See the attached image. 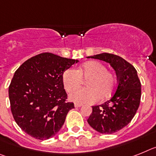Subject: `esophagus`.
<instances>
[{
    "label": "esophagus",
    "instance_id": "34e87169",
    "mask_svg": "<svg viewBox=\"0 0 156 156\" xmlns=\"http://www.w3.org/2000/svg\"><path fill=\"white\" fill-rule=\"evenodd\" d=\"M82 104H74V107L75 108H80V107H82Z\"/></svg>",
    "mask_w": 156,
    "mask_h": 156
}]
</instances>
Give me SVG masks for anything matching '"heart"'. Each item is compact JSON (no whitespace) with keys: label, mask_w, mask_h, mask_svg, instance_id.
<instances>
[{"label":"heart","mask_w":156,"mask_h":156,"mask_svg":"<svg viewBox=\"0 0 156 156\" xmlns=\"http://www.w3.org/2000/svg\"><path fill=\"white\" fill-rule=\"evenodd\" d=\"M88 79L87 87L75 90L81 85L83 79ZM63 83L70 94V99L77 104H94L101 98L110 97L115 90L116 76L108 70L105 64L98 61H89L75 70L68 68L63 74Z\"/></svg>","instance_id":"heart-1"}]
</instances>
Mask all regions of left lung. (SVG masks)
Returning <instances> with one entry per match:
<instances>
[{"mask_svg":"<svg viewBox=\"0 0 156 156\" xmlns=\"http://www.w3.org/2000/svg\"><path fill=\"white\" fill-rule=\"evenodd\" d=\"M109 63L115 70L117 87L112 98L101 105L93 106L88 123L95 130L112 134L130 122L140 105L141 84L136 69L119 55L101 53L88 56Z\"/></svg>","mask_w":156,"mask_h":156,"instance_id":"1","label":"left lung"}]
</instances>
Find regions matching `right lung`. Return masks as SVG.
Masks as SVG:
<instances>
[{"label":"right lung","mask_w":156,"mask_h":156,"mask_svg":"<svg viewBox=\"0 0 156 156\" xmlns=\"http://www.w3.org/2000/svg\"><path fill=\"white\" fill-rule=\"evenodd\" d=\"M78 60L51 52L30 58L15 72L9 87L11 111L17 125L37 140L55 136L74 103L67 101L63 74Z\"/></svg>","instance_id":"1"}]
</instances>
